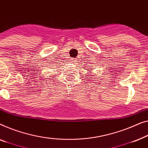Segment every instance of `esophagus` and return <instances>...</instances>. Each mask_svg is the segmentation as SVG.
<instances>
[{
	"label": "esophagus",
	"instance_id": "esophagus-1",
	"mask_svg": "<svg viewBox=\"0 0 148 148\" xmlns=\"http://www.w3.org/2000/svg\"><path fill=\"white\" fill-rule=\"evenodd\" d=\"M72 63H74V62H76V59H72Z\"/></svg>",
	"mask_w": 148,
	"mask_h": 148
}]
</instances>
